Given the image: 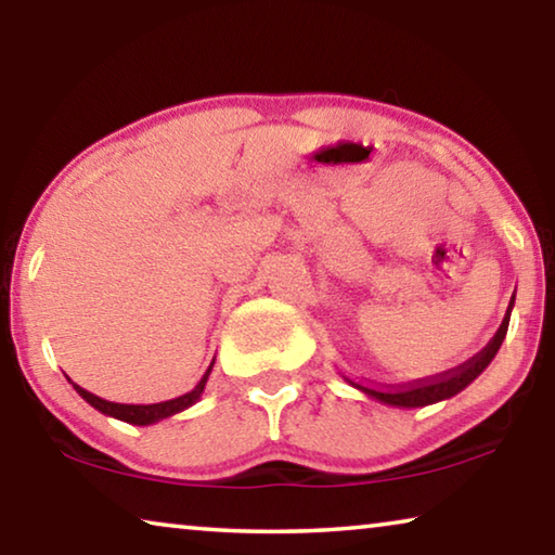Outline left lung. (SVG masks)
I'll use <instances>...</instances> for the list:
<instances>
[{
  "label": "left lung",
  "mask_w": 555,
  "mask_h": 555,
  "mask_svg": "<svg viewBox=\"0 0 555 555\" xmlns=\"http://www.w3.org/2000/svg\"><path fill=\"white\" fill-rule=\"evenodd\" d=\"M512 309H514V296L512 301H508V309L504 321H501L496 336L489 340V346L481 350V353L474 356L472 360H467L462 367H456V371H450L444 375L435 377V380H427V383H415V385H408V388H388V390H375V388H367V385H360L348 380L346 383L353 385L356 390L365 392L367 398H373L383 404H390V408H425V404H435V402H442V400H450L454 398L456 392H462L467 385H472L477 377L487 371L491 360L499 353L501 343L506 338V331H508V319H512Z\"/></svg>",
  "instance_id": "obj_1"
}]
</instances>
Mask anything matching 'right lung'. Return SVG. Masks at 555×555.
I'll list each match as a JSON object with an SVG mask.
<instances>
[{
	"label": "right lung",
	"instance_id": "1",
	"mask_svg": "<svg viewBox=\"0 0 555 555\" xmlns=\"http://www.w3.org/2000/svg\"><path fill=\"white\" fill-rule=\"evenodd\" d=\"M212 367H215V360H212V363H209L207 373L202 375V380H199L190 392H184V395H180V398H175V400L153 402V404H126V402L103 400V398H99V395L83 390L81 385H76L68 375H66V377H68V383L74 385V390H76L78 395H81V398H83L88 404H91V408L103 412V415L116 417V420H120V422H128V425L145 427V425H155V422H160V420H165V417H172V415H178V412L192 408V404H195V402L202 398V392H205V385H207V380H209V373H212Z\"/></svg>",
	"mask_w": 555,
	"mask_h": 555
}]
</instances>
